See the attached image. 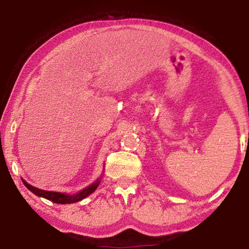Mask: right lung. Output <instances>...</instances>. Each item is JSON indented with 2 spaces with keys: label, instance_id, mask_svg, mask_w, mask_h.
<instances>
[{
  "label": "right lung",
  "instance_id": "add662e5",
  "mask_svg": "<svg viewBox=\"0 0 249 249\" xmlns=\"http://www.w3.org/2000/svg\"><path fill=\"white\" fill-rule=\"evenodd\" d=\"M23 185H25L27 188H28L30 192L35 194V195L39 196V197H44V198L51 200L53 203H57V204H71V203H76L79 202V200L86 198L87 196H89L91 193L95 192V189L97 188L98 185L101 182V178L96 180L94 183H91L90 186L84 188L81 192L73 194V195H68V194H63V193H56V192H47V190H43V189H38L36 187H34L32 185H29L28 182H26L25 180L22 179Z\"/></svg>",
  "mask_w": 249,
  "mask_h": 249
}]
</instances>
